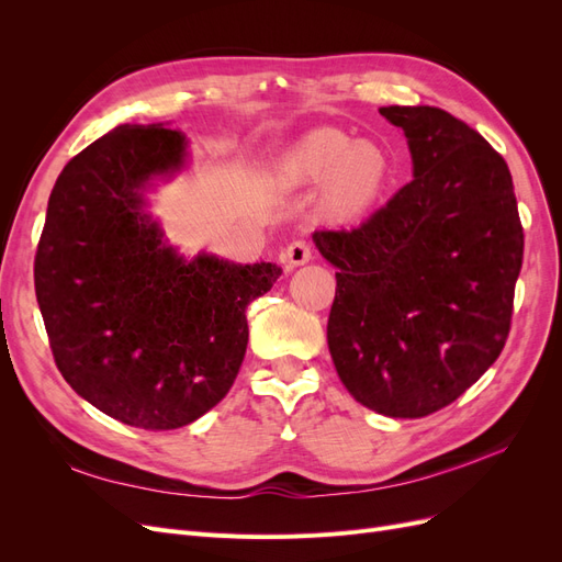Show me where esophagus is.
Returning a JSON list of instances; mask_svg holds the SVG:
<instances>
[{
	"mask_svg": "<svg viewBox=\"0 0 562 562\" xmlns=\"http://www.w3.org/2000/svg\"><path fill=\"white\" fill-rule=\"evenodd\" d=\"M281 258L288 267H300V265L312 260V246L304 239H295L293 244L285 246V250L281 252Z\"/></svg>",
	"mask_w": 562,
	"mask_h": 562,
	"instance_id": "esophagus-1",
	"label": "esophagus"
}]
</instances>
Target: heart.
<instances>
[{
	"label": "heart",
	"mask_w": 562,
	"mask_h": 562,
	"mask_svg": "<svg viewBox=\"0 0 562 562\" xmlns=\"http://www.w3.org/2000/svg\"><path fill=\"white\" fill-rule=\"evenodd\" d=\"M293 182H326L323 209L328 215L347 220L370 209L389 180V159L382 147L356 143L349 135L321 128L310 133L291 157Z\"/></svg>",
	"instance_id": "1"
}]
</instances>
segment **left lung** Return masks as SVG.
I'll list each match as a JSON object with an SVG mask.
<instances>
[{"label":"left lung","instance_id":"left-lung-1","mask_svg":"<svg viewBox=\"0 0 562 562\" xmlns=\"http://www.w3.org/2000/svg\"><path fill=\"white\" fill-rule=\"evenodd\" d=\"M413 180L353 229H318L337 267L328 347L339 380L386 417H427L497 361L522 267L514 180L499 151L446 110L380 108Z\"/></svg>","mask_w":562,"mask_h":562}]
</instances>
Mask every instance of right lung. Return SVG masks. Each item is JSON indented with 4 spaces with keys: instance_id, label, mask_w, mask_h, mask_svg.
<instances>
[{
    "instance_id": "add662e5",
    "label": "right lung",
    "mask_w": 562,
    "mask_h": 562,
    "mask_svg": "<svg viewBox=\"0 0 562 562\" xmlns=\"http://www.w3.org/2000/svg\"><path fill=\"white\" fill-rule=\"evenodd\" d=\"M184 135L116 126L67 161L48 196L35 291L50 351L81 398L128 427L180 429L227 396L246 307L281 267L184 260L145 213V190L184 166Z\"/></svg>"
}]
</instances>
